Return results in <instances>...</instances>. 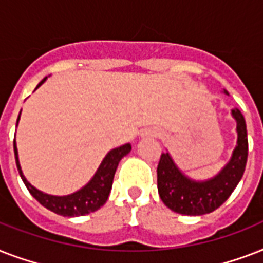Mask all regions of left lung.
<instances>
[{
	"instance_id": "1",
	"label": "left lung",
	"mask_w": 263,
	"mask_h": 263,
	"mask_svg": "<svg viewBox=\"0 0 263 263\" xmlns=\"http://www.w3.org/2000/svg\"><path fill=\"white\" fill-rule=\"evenodd\" d=\"M224 92L228 95L227 90ZM231 115L236 121V146L231 160L212 179L188 177L180 171L169 153H162L157 168V187L166 208L185 216H203L214 212L231 196L243 177L249 156L245 117L237 107L231 110Z\"/></svg>"
}]
</instances>
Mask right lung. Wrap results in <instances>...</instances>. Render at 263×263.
<instances>
[{
    "label": "right lung",
    "mask_w": 263,
    "mask_h": 263,
    "mask_svg": "<svg viewBox=\"0 0 263 263\" xmlns=\"http://www.w3.org/2000/svg\"><path fill=\"white\" fill-rule=\"evenodd\" d=\"M47 78L41 82L36 86V88L41 87L43 82ZM35 88V90H36ZM18 120H20V115L17 117V127ZM13 148H14V158H16V165H17V171L20 173L23 183L26 184L27 190L30 191V194L34 196L35 199L38 200L39 203L49 209L50 212L60 214L64 217H79V216H86L92 212H97L99 208H102L103 204L106 203L109 194H110L111 184H113V177H115L116 169L119 165L120 160L125 157L128 153L131 152V144L125 143L120 147H116L113 150L107 153L105 158L102 160L101 165L97 169V172L94 176L91 177L84 187H82L78 191L72 192L69 195H50L46 192L39 191L38 188H35L28 180L24 177L18 162V153H17V146H16V140H13Z\"/></svg>",
    "instance_id": "right-lung-1"
}]
</instances>
